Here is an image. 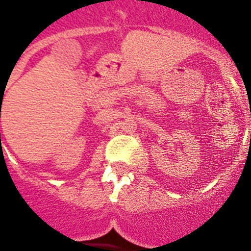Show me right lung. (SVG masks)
I'll return each instance as SVG.
<instances>
[{
  "label": "right lung",
  "mask_w": 251,
  "mask_h": 251,
  "mask_svg": "<svg viewBox=\"0 0 251 251\" xmlns=\"http://www.w3.org/2000/svg\"><path fill=\"white\" fill-rule=\"evenodd\" d=\"M0 139H1V134H0Z\"/></svg>",
  "instance_id": "obj_1"
}]
</instances>
